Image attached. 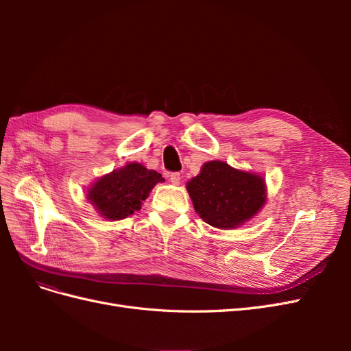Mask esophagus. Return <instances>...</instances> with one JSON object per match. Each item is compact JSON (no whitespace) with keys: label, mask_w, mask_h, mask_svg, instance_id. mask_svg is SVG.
Wrapping results in <instances>:
<instances>
[{"label":"esophagus","mask_w":351,"mask_h":351,"mask_svg":"<svg viewBox=\"0 0 351 351\" xmlns=\"http://www.w3.org/2000/svg\"><path fill=\"white\" fill-rule=\"evenodd\" d=\"M168 177H169V182H171L173 184H180V180H182L180 173H171Z\"/></svg>","instance_id":"1"}]
</instances>
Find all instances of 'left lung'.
Returning a JSON list of instances; mask_svg holds the SVG:
<instances>
[{"label": "left lung", "instance_id": "1", "mask_svg": "<svg viewBox=\"0 0 351 351\" xmlns=\"http://www.w3.org/2000/svg\"><path fill=\"white\" fill-rule=\"evenodd\" d=\"M199 217L217 228H236L265 204L263 178L231 168L221 161L206 162L187 183Z\"/></svg>", "mask_w": 351, "mask_h": 351}]
</instances>
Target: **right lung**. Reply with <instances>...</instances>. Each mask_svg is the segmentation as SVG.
<instances>
[{"label": "right lung", "mask_w": 351, "mask_h": 351, "mask_svg": "<svg viewBox=\"0 0 351 351\" xmlns=\"http://www.w3.org/2000/svg\"><path fill=\"white\" fill-rule=\"evenodd\" d=\"M161 182H164L162 176L154 169L130 162L101 177L89 189L88 199L104 218L123 219L139 210L142 200L149 196L156 183Z\"/></svg>", "instance_id": "obj_1"}]
</instances>
